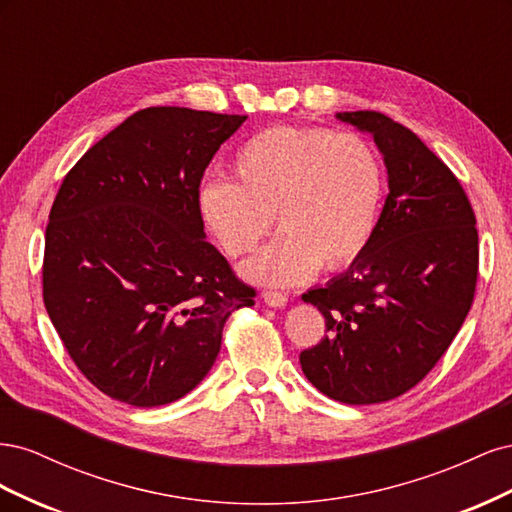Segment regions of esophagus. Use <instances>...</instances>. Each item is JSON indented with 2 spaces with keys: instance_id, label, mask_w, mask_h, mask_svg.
<instances>
[{
  "instance_id": "obj_1",
  "label": "esophagus",
  "mask_w": 512,
  "mask_h": 512,
  "mask_svg": "<svg viewBox=\"0 0 512 512\" xmlns=\"http://www.w3.org/2000/svg\"><path fill=\"white\" fill-rule=\"evenodd\" d=\"M262 299H265V303L269 307H284L288 303V297L284 292H277V290H267L262 292Z\"/></svg>"
}]
</instances>
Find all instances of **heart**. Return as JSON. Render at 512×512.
Returning <instances> with one entry per match:
<instances>
[{"mask_svg":"<svg viewBox=\"0 0 512 512\" xmlns=\"http://www.w3.org/2000/svg\"><path fill=\"white\" fill-rule=\"evenodd\" d=\"M232 181L205 179L196 192L200 222L228 258L250 254L271 230L284 235L241 267L247 280L292 286L320 265L344 269L376 230L384 170L363 136L275 126L237 149Z\"/></svg>","mask_w":512,"mask_h":512,"instance_id":"1","label":"heart"}]
</instances>
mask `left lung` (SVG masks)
I'll use <instances>...</instances> for the list:
<instances>
[{
  "instance_id": "1",
  "label": "left lung",
  "mask_w": 512,
  "mask_h": 512,
  "mask_svg": "<svg viewBox=\"0 0 512 512\" xmlns=\"http://www.w3.org/2000/svg\"><path fill=\"white\" fill-rule=\"evenodd\" d=\"M378 145L389 196L363 254L303 294L327 335L299 361L320 393L382 404L421 382L466 320L478 275V232L459 179L421 138L376 111L337 113Z\"/></svg>"
}]
</instances>
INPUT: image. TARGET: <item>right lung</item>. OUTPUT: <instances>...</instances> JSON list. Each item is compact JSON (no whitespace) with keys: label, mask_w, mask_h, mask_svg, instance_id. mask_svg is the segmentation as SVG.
<instances>
[{"label":"right lung","mask_w":512,"mask_h":512,"mask_svg":"<svg viewBox=\"0 0 512 512\" xmlns=\"http://www.w3.org/2000/svg\"><path fill=\"white\" fill-rule=\"evenodd\" d=\"M245 115L151 106L74 164L44 237L42 297L81 374L136 408L188 395L256 290L207 241L196 192Z\"/></svg>","instance_id":"right-lung-1"}]
</instances>
